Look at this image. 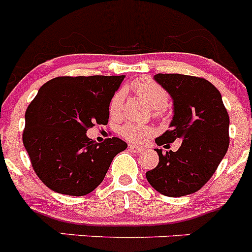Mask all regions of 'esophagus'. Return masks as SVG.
I'll use <instances>...</instances> for the list:
<instances>
[{
	"instance_id": "esophagus-1",
	"label": "esophagus",
	"mask_w": 252,
	"mask_h": 252,
	"mask_svg": "<svg viewBox=\"0 0 252 252\" xmlns=\"http://www.w3.org/2000/svg\"><path fill=\"white\" fill-rule=\"evenodd\" d=\"M128 149H130L132 153H136V154H140V153H142V151H144V149H142L141 146L132 145V144H130V145H128Z\"/></svg>"
}]
</instances>
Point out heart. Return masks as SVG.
<instances>
[{
    "label": "heart",
    "mask_w": 252,
    "mask_h": 252,
    "mask_svg": "<svg viewBox=\"0 0 252 252\" xmlns=\"http://www.w3.org/2000/svg\"><path fill=\"white\" fill-rule=\"evenodd\" d=\"M131 90L142 98L151 108H155V113H160L162 107H165L169 101V94L159 83L150 79V78H139L131 84ZM122 103H124V93L121 91L116 92L111 98L108 104V111L110 115L116 117L119 116L122 110ZM122 136L125 139L130 140L132 142H140L142 140L151 135L153 130L150 126L136 122H126L120 130Z\"/></svg>",
    "instance_id": "obj_1"
}]
</instances>
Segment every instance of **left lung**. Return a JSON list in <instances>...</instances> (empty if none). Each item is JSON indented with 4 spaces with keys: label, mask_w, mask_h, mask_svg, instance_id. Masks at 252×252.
Segmentation results:
<instances>
[{
    "label": "left lung",
    "mask_w": 252,
    "mask_h": 252,
    "mask_svg": "<svg viewBox=\"0 0 252 252\" xmlns=\"http://www.w3.org/2000/svg\"><path fill=\"white\" fill-rule=\"evenodd\" d=\"M154 79L170 94L174 116L169 130L155 139L169 146L183 140L177 151L159 155V164L146 171L155 190L168 197L192 194L215 174L230 145V119L220 91L204 78L184 74H159Z\"/></svg>",
    "instance_id": "left-lung-1"
}]
</instances>
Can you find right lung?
<instances>
[{
	"instance_id": "right-lung-1",
	"label": "right lung",
	"mask_w": 252,
	"mask_h": 252,
	"mask_svg": "<svg viewBox=\"0 0 252 252\" xmlns=\"http://www.w3.org/2000/svg\"><path fill=\"white\" fill-rule=\"evenodd\" d=\"M124 78L57 77L29 104L22 141L32 169L51 190L88 194L102 183L113 158L127 148L119 137L97 144L86 133L108 122V104Z\"/></svg>"
}]
</instances>
